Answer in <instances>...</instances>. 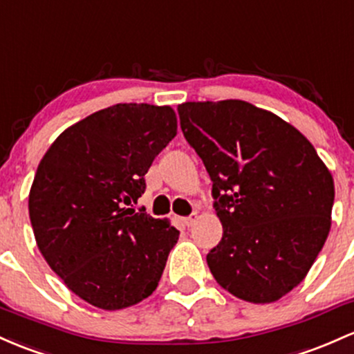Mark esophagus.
I'll list each match as a JSON object with an SVG mask.
<instances>
[{
	"instance_id": "esophagus-1",
	"label": "esophagus",
	"mask_w": 354,
	"mask_h": 354,
	"mask_svg": "<svg viewBox=\"0 0 354 354\" xmlns=\"http://www.w3.org/2000/svg\"><path fill=\"white\" fill-rule=\"evenodd\" d=\"M196 218H198V215H196V213H192V215H189V216H185V218H183V223L186 225V227L189 228V227H192L193 223H195Z\"/></svg>"
}]
</instances>
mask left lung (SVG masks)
<instances>
[{"label": "left lung", "instance_id": "obj_1", "mask_svg": "<svg viewBox=\"0 0 354 354\" xmlns=\"http://www.w3.org/2000/svg\"><path fill=\"white\" fill-rule=\"evenodd\" d=\"M178 114L223 225L207 255L213 277L243 301H277L301 284L328 239L331 173L296 127L243 100L185 102Z\"/></svg>", "mask_w": 354, "mask_h": 354}]
</instances>
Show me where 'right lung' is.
<instances>
[{"label": "right lung", "mask_w": 354, "mask_h": 354, "mask_svg": "<svg viewBox=\"0 0 354 354\" xmlns=\"http://www.w3.org/2000/svg\"><path fill=\"white\" fill-rule=\"evenodd\" d=\"M176 129L168 106L118 104L65 129L38 165L28 198L37 245L95 308H129L158 287L180 232L126 205L138 203Z\"/></svg>", "instance_id": "obj_1"}]
</instances>
